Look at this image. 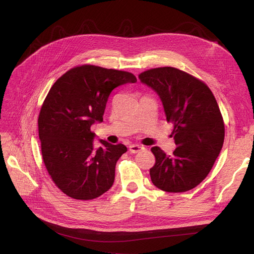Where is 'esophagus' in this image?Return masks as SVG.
<instances>
[{
	"instance_id": "obj_1",
	"label": "esophagus",
	"mask_w": 254,
	"mask_h": 254,
	"mask_svg": "<svg viewBox=\"0 0 254 254\" xmlns=\"http://www.w3.org/2000/svg\"><path fill=\"white\" fill-rule=\"evenodd\" d=\"M144 149H145L144 146L139 145V144H132V145L129 146V151L131 153H137V152H140Z\"/></svg>"
}]
</instances>
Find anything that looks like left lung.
<instances>
[{
	"label": "left lung",
	"mask_w": 254,
	"mask_h": 254,
	"mask_svg": "<svg viewBox=\"0 0 254 254\" xmlns=\"http://www.w3.org/2000/svg\"><path fill=\"white\" fill-rule=\"evenodd\" d=\"M139 78L160 96L177 146L173 155L158 146L151 148L156 158L151 181L168 193L194 189L209 175L224 144L225 124L216 99L203 81L176 67L150 68Z\"/></svg>",
	"instance_id": "1"
}]
</instances>
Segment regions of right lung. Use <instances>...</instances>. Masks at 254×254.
<instances>
[{
    "label": "right lung",
    "instance_id": "add662e5",
    "mask_svg": "<svg viewBox=\"0 0 254 254\" xmlns=\"http://www.w3.org/2000/svg\"><path fill=\"white\" fill-rule=\"evenodd\" d=\"M135 81L132 73L82 64L49 91L38 119L42 159L53 182L68 197L91 200L112 187L115 165L127 147L101 140L102 147L95 148L91 126L103 122L112 90Z\"/></svg>",
    "mask_w": 254,
    "mask_h": 254
}]
</instances>
